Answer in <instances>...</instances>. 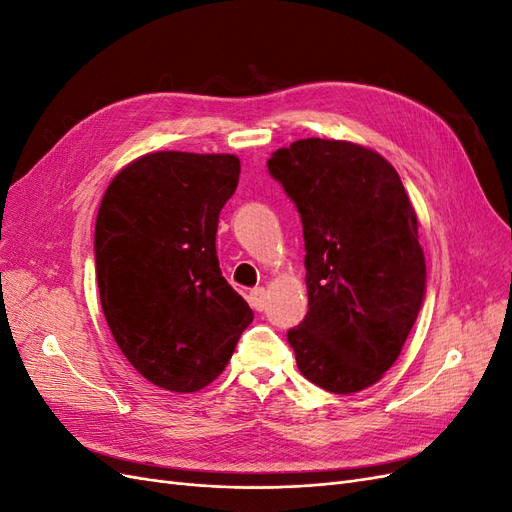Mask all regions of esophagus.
<instances>
[{"label": "esophagus", "mask_w": 512, "mask_h": 512, "mask_svg": "<svg viewBox=\"0 0 512 512\" xmlns=\"http://www.w3.org/2000/svg\"><path fill=\"white\" fill-rule=\"evenodd\" d=\"M250 305L256 312H262L265 309V288H254L250 292Z\"/></svg>", "instance_id": "1"}]
</instances>
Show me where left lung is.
Masks as SVG:
<instances>
[{"label": "left lung", "instance_id": "8db88e82", "mask_svg": "<svg viewBox=\"0 0 512 512\" xmlns=\"http://www.w3.org/2000/svg\"><path fill=\"white\" fill-rule=\"evenodd\" d=\"M269 175L299 211L307 314L288 331L301 374L337 395L376 384L425 299L416 213L376 151L303 138L271 153Z\"/></svg>", "mask_w": 512, "mask_h": 512}]
</instances>
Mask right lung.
I'll list each match as a JSON object with an SVG mask.
<instances>
[{
    "label": "right lung",
    "mask_w": 512,
    "mask_h": 512,
    "mask_svg": "<svg viewBox=\"0 0 512 512\" xmlns=\"http://www.w3.org/2000/svg\"><path fill=\"white\" fill-rule=\"evenodd\" d=\"M239 173L228 153L158 151L104 192L94 239L102 312L130 365L160 389L213 382L254 320L215 252Z\"/></svg>",
    "instance_id": "add662e5"
}]
</instances>
